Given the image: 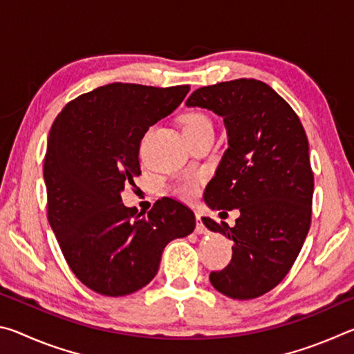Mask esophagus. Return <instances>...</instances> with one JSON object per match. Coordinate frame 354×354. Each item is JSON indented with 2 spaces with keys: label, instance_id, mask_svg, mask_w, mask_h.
Here are the masks:
<instances>
[{
  "label": "esophagus",
  "instance_id": "obj_1",
  "mask_svg": "<svg viewBox=\"0 0 354 354\" xmlns=\"http://www.w3.org/2000/svg\"><path fill=\"white\" fill-rule=\"evenodd\" d=\"M195 217H196V226H195V232L196 234H206V226L203 225V221H201V215H200V212H195Z\"/></svg>",
  "mask_w": 354,
  "mask_h": 354
}]
</instances>
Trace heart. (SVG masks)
<instances>
[{"instance_id": "b5f03b06", "label": "heart", "mask_w": 354, "mask_h": 354, "mask_svg": "<svg viewBox=\"0 0 354 354\" xmlns=\"http://www.w3.org/2000/svg\"><path fill=\"white\" fill-rule=\"evenodd\" d=\"M205 123H211L206 115H203V113H198V112H192L184 117L183 127L185 131V129L200 127V124H205ZM175 192L178 194V196H181V198L192 200L194 196H196V194H198V179L184 178L183 181H179L176 184Z\"/></svg>"}]
</instances>
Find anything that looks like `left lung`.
<instances>
[{
    "mask_svg": "<svg viewBox=\"0 0 354 354\" xmlns=\"http://www.w3.org/2000/svg\"><path fill=\"white\" fill-rule=\"evenodd\" d=\"M223 118L227 149L205 201L239 209L234 226L203 217L232 245V259L211 284L234 299L261 297L289 273L310 226L314 173L309 143L292 107L266 82L234 80L201 87L185 101Z\"/></svg>",
    "mask_w": 354,
    "mask_h": 354,
    "instance_id": "8db88e82",
    "label": "left lung"
}]
</instances>
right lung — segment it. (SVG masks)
<instances>
[{
    "label": "right lung",
    "instance_id": "right-lung-1",
    "mask_svg": "<svg viewBox=\"0 0 354 354\" xmlns=\"http://www.w3.org/2000/svg\"><path fill=\"white\" fill-rule=\"evenodd\" d=\"M189 91L107 84L70 101L53 123L44 164L48 221L71 272L101 295L142 289L167 243L195 230L194 212L173 198L156 201L148 215L122 203L124 185L140 175L143 136Z\"/></svg>",
    "mask_w": 354,
    "mask_h": 354
}]
</instances>
